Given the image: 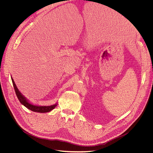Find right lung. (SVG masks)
I'll return each mask as SVG.
<instances>
[{
    "instance_id": "add662e5",
    "label": "right lung",
    "mask_w": 153,
    "mask_h": 153,
    "mask_svg": "<svg viewBox=\"0 0 153 153\" xmlns=\"http://www.w3.org/2000/svg\"><path fill=\"white\" fill-rule=\"evenodd\" d=\"M11 80H12V82L13 84V86H14L16 96H17L19 100L20 101V102L22 104L24 105L26 108L29 109V110H30L34 112L43 113H47V112L51 111L57 106V104H55V105H51V106H36V105L31 104L30 103H29L27 101V100L25 99V97H24V96L22 94L20 93V91L18 90L13 78H11Z\"/></svg>"
}]
</instances>
